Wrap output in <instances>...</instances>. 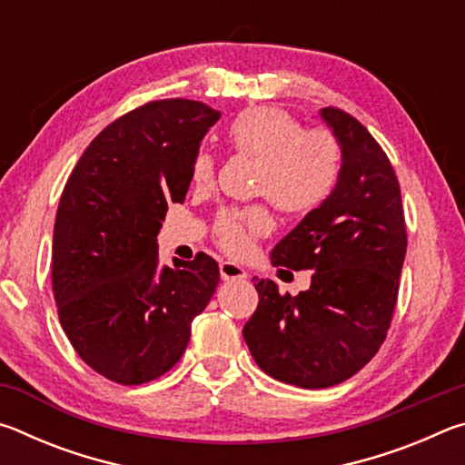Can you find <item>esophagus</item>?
Wrapping results in <instances>:
<instances>
[{
	"label": "esophagus",
	"mask_w": 465,
	"mask_h": 465,
	"mask_svg": "<svg viewBox=\"0 0 465 465\" xmlns=\"http://www.w3.org/2000/svg\"><path fill=\"white\" fill-rule=\"evenodd\" d=\"M219 272H222V279L223 281H243L248 277V272L242 269L240 264L235 262H222L219 264Z\"/></svg>",
	"instance_id": "obj_1"
}]
</instances>
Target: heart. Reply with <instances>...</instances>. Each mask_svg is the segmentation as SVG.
<instances>
[{
  "label": "heart",
  "instance_id": "1",
  "mask_svg": "<svg viewBox=\"0 0 465 465\" xmlns=\"http://www.w3.org/2000/svg\"><path fill=\"white\" fill-rule=\"evenodd\" d=\"M235 153L258 160L254 188L285 213L305 215L328 201L342 168V152L326 129H303L293 114L277 106L242 110L227 127ZM215 160L201 149L191 163L194 186H209ZM269 211L261 204L223 209L215 222V240L227 254L242 256L252 243L271 232Z\"/></svg>",
  "mask_w": 465,
  "mask_h": 465
}]
</instances>
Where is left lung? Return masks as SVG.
<instances>
[{"label": "left lung", "instance_id": "left-lung-1", "mask_svg": "<svg viewBox=\"0 0 465 465\" xmlns=\"http://www.w3.org/2000/svg\"><path fill=\"white\" fill-rule=\"evenodd\" d=\"M320 116L342 152L336 188L271 252L274 266L313 271L297 297L256 279V312L243 341L256 365L282 383L330 388L380 351L396 308L406 256L400 184L380 143L355 116L328 106Z\"/></svg>", "mask_w": 465, "mask_h": 465}]
</instances>
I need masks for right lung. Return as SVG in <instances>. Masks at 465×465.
<instances>
[{"label": "right lung", "mask_w": 465, "mask_h": 465, "mask_svg": "<svg viewBox=\"0 0 465 465\" xmlns=\"http://www.w3.org/2000/svg\"><path fill=\"white\" fill-rule=\"evenodd\" d=\"M222 113L170 98L110 123L63 188L53 232V295L69 342L94 371L139 385L170 371L207 308L219 266L203 254L163 266L157 233L183 203L191 163Z\"/></svg>", "instance_id": "1"}]
</instances>
